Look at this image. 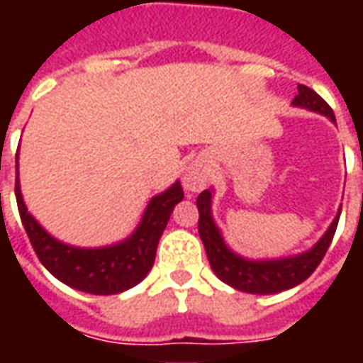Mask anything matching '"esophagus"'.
I'll return each mask as SVG.
<instances>
[{"label":"esophagus","instance_id":"1","mask_svg":"<svg viewBox=\"0 0 363 363\" xmlns=\"http://www.w3.org/2000/svg\"><path fill=\"white\" fill-rule=\"evenodd\" d=\"M210 181V165L204 157L194 159L182 174V186L186 192H200Z\"/></svg>","mask_w":363,"mask_h":363}]
</instances>
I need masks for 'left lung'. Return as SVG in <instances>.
<instances>
[{
    "instance_id": "left-lung-1",
    "label": "left lung",
    "mask_w": 363,
    "mask_h": 363,
    "mask_svg": "<svg viewBox=\"0 0 363 363\" xmlns=\"http://www.w3.org/2000/svg\"><path fill=\"white\" fill-rule=\"evenodd\" d=\"M291 106L323 114L333 124H336L333 108L315 91L305 85H297V95L291 101ZM212 204L213 189H208L198 194L196 206L198 213H200L198 233L204 243L210 267L223 284H228L239 291L257 294V296L280 294V291L296 288L301 281L307 280L315 272V268L319 267L325 252L330 247L336 225H338V218H340V210H338L335 220L330 221V225L323 233V237L307 251L289 255V257H280V259H249L229 247L221 229L213 220Z\"/></svg>"
}]
</instances>
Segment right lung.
Listing matches in <instances>:
<instances>
[{"mask_svg":"<svg viewBox=\"0 0 363 363\" xmlns=\"http://www.w3.org/2000/svg\"><path fill=\"white\" fill-rule=\"evenodd\" d=\"M17 184L15 196L21 221L25 225L30 245L44 268L66 286L93 296H112L134 288L150 274L155 262V251L174 206L184 198L181 182L174 181L163 192L151 198L140 223L118 243L104 247H75L64 243L35 220L23 200L19 182V155H17Z\"/></svg>","mask_w":363,"mask_h":363,"instance_id":"add662e5","label":"right lung"}]
</instances>
